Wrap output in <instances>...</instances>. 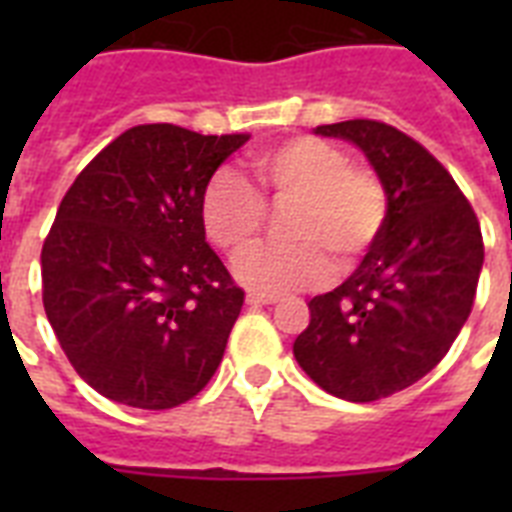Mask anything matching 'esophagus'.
Instances as JSON below:
<instances>
[{"label": "esophagus", "mask_w": 512, "mask_h": 512, "mask_svg": "<svg viewBox=\"0 0 512 512\" xmlns=\"http://www.w3.org/2000/svg\"><path fill=\"white\" fill-rule=\"evenodd\" d=\"M247 303L252 305V308H263V305H273V303H279V297H273V295H263V292H249V295H247Z\"/></svg>", "instance_id": "34e87169"}]
</instances>
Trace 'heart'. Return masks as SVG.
I'll return each mask as SVG.
<instances>
[{
    "mask_svg": "<svg viewBox=\"0 0 512 512\" xmlns=\"http://www.w3.org/2000/svg\"><path fill=\"white\" fill-rule=\"evenodd\" d=\"M252 170L273 204H295L287 233L295 244L263 247L236 263V279L263 295L316 287L329 276V255L340 268L356 265L377 244L388 196L380 177L353 167L340 146L321 138H292L252 156ZM201 225L228 255H244L265 223L255 188L223 170L201 191Z\"/></svg>",
    "mask_w": 512,
    "mask_h": 512,
    "instance_id": "heart-1",
    "label": "heart"
}]
</instances>
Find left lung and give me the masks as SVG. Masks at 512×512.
I'll return each mask as SVG.
<instances>
[{
    "label": "left lung",
    "instance_id": "obj_1",
    "mask_svg": "<svg viewBox=\"0 0 512 512\" xmlns=\"http://www.w3.org/2000/svg\"><path fill=\"white\" fill-rule=\"evenodd\" d=\"M361 148L388 196L380 239L340 287L308 303L297 364L345 401H377L422 380L468 321L484 265L481 225L452 175L396 127L321 124Z\"/></svg>",
    "mask_w": 512,
    "mask_h": 512
}]
</instances>
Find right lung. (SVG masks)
<instances>
[{"instance_id": "obj_1", "label": "right lung", "mask_w": 512, "mask_h": 512, "mask_svg": "<svg viewBox=\"0 0 512 512\" xmlns=\"http://www.w3.org/2000/svg\"><path fill=\"white\" fill-rule=\"evenodd\" d=\"M249 135L138 124L63 196L42 247V300L60 348L100 396L172 409L223 361L244 292L201 225V191Z\"/></svg>"}]
</instances>
